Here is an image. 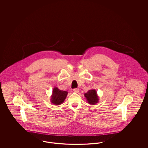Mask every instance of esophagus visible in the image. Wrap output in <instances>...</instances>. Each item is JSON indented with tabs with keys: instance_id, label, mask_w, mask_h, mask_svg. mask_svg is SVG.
Instances as JSON below:
<instances>
[{
	"instance_id": "34e87169",
	"label": "esophagus",
	"mask_w": 148,
	"mask_h": 148,
	"mask_svg": "<svg viewBox=\"0 0 148 148\" xmlns=\"http://www.w3.org/2000/svg\"><path fill=\"white\" fill-rule=\"evenodd\" d=\"M73 91L75 93H78L79 92V88H74V89H73Z\"/></svg>"
}]
</instances>
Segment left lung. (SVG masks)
Listing matches in <instances>:
<instances>
[{"mask_svg": "<svg viewBox=\"0 0 148 148\" xmlns=\"http://www.w3.org/2000/svg\"><path fill=\"white\" fill-rule=\"evenodd\" d=\"M84 95L90 104L94 105L99 101L98 96L97 95L96 90L94 89L88 90L87 93L84 94Z\"/></svg>", "mask_w": 148, "mask_h": 148, "instance_id": "1", "label": "left lung"}]
</instances>
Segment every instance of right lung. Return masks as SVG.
<instances>
[{
    "mask_svg": "<svg viewBox=\"0 0 148 148\" xmlns=\"http://www.w3.org/2000/svg\"><path fill=\"white\" fill-rule=\"evenodd\" d=\"M67 94V91L61 90L58 89V87H55L53 89V94L51 97V102L54 105H59L63 103Z\"/></svg>",
    "mask_w": 148,
    "mask_h": 148,
    "instance_id": "1",
    "label": "right lung"
}]
</instances>
